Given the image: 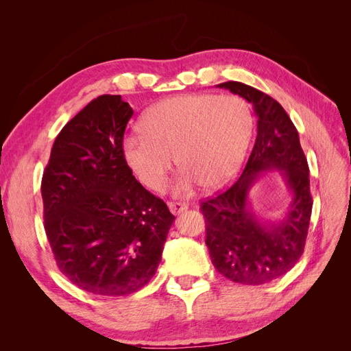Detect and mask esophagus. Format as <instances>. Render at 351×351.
<instances>
[{
	"mask_svg": "<svg viewBox=\"0 0 351 351\" xmlns=\"http://www.w3.org/2000/svg\"><path fill=\"white\" fill-rule=\"evenodd\" d=\"M168 208L171 210V214L178 215L182 214V212H184L189 208V205L184 204V202H168Z\"/></svg>",
	"mask_w": 351,
	"mask_h": 351,
	"instance_id": "esophagus-1",
	"label": "esophagus"
}]
</instances>
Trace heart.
<instances>
[{
  "label": "heart",
  "mask_w": 351,
  "mask_h": 351,
  "mask_svg": "<svg viewBox=\"0 0 351 351\" xmlns=\"http://www.w3.org/2000/svg\"><path fill=\"white\" fill-rule=\"evenodd\" d=\"M249 105L236 95H183L154 105L141 130L123 142L124 158L151 190H162L174 164L183 177L178 193L199 183L204 189L226 184L237 173L252 134Z\"/></svg>",
  "instance_id": "1"
}]
</instances>
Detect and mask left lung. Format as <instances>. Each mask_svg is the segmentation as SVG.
<instances>
[{
    "instance_id": "obj_1",
    "label": "left lung",
    "mask_w": 351,
    "mask_h": 351,
    "mask_svg": "<svg viewBox=\"0 0 351 351\" xmlns=\"http://www.w3.org/2000/svg\"><path fill=\"white\" fill-rule=\"evenodd\" d=\"M218 88L253 105L258 134L241 176L224 192L202 202L206 246L217 271L230 281L261 285L289 272L304 250L312 215L309 165L289 114L269 95L240 82ZM278 169L293 193L286 218L261 223L247 208L248 190L262 171Z\"/></svg>"
}]
</instances>
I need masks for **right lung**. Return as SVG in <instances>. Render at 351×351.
<instances>
[{"label":"right lung","instance_id":"right-lung-1","mask_svg":"<svg viewBox=\"0 0 351 351\" xmlns=\"http://www.w3.org/2000/svg\"><path fill=\"white\" fill-rule=\"evenodd\" d=\"M133 110L101 95L62 127L42 176L44 227L57 267L79 289L125 295L155 275L174 215L137 182L123 152Z\"/></svg>","mask_w":351,"mask_h":351}]
</instances>
